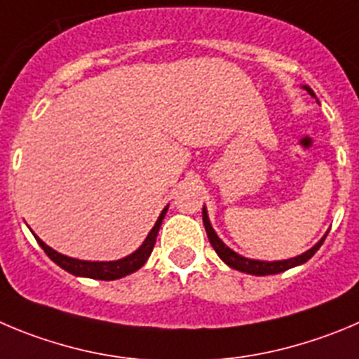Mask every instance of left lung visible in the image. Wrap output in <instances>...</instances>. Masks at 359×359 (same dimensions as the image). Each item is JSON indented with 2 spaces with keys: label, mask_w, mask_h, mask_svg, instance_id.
Listing matches in <instances>:
<instances>
[{
  "label": "left lung",
  "mask_w": 359,
  "mask_h": 359,
  "mask_svg": "<svg viewBox=\"0 0 359 359\" xmlns=\"http://www.w3.org/2000/svg\"><path fill=\"white\" fill-rule=\"evenodd\" d=\"M304 90H306L308 93H310L311 97H316V93H313V90L310 88V86H304ZM317 99V97H316ZM203 214V226H205V232H207V237H209L210 244H212L214 251L217 253V257H219L223 262L226 264L229 267H232V269H237L241 271V273H248V274H255V276H266V274H278V273H283V271L290 269V267H296V266H301V264L308 262V260L311 259V257L316 255V251L319 250L320 246H323L324 239H326V236L323 237V239L319 241V243L316 244L313 248H310L308 251H304L303 255H297L294 257V259H289V260H274V262H264V260H251V259H246V257L239 255V253H236L233 250H230L229 246H226L223 241L217 237V233L214 232L212 225H210L209 221V216H207V209L203 207L202 210Z\"/></svg>",
  "instance_id": "1"
}]
</instances>
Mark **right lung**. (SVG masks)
Segmentation results:
<instances>
[{
    "label": "right lung",
    "instance_id": "right-lung-1",
    "mask_svg": "<svg viewBox=\"0 0 359 359\" xmlns=\"http://www.w3.org/2000/svg\"><path fill=\"white\" fill-rule=\"evenodd\" d=\"M166 210H168V205L164 207L161 216L157 217L156 225L154 229L150 230V233L147 236V239L143 241L142 246L138 250L130 253V255L123 257L120 260H113V262H88V260H78V259H70V257L62 255L58 251H55L53 248H49L48 244L43 243L42 239L35 236L36 243L40 244L46 253H48L49 259L53 260L55 264H58L62 269H65L67 273L74 274V276H83V278H93V280H118V278L127 276V274L134 273V271H138L143 264L149 260L150 253L154 250V244H156V237L157 232L161 229V223H163L164 216H166Z\"/></svg>",
    "mask_w": 359,
    "mask_h": 359
}]
</instances>
